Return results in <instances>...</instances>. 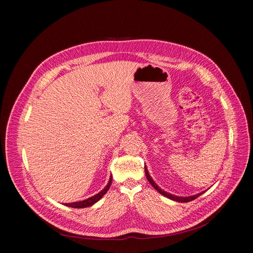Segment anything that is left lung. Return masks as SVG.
Returning <instances> with one entry per match:
<instances>
[{
  "label": "left lung",
  "mask_w": 253,
  "mask_h": 253,
  "mask_svg": "<svg viewBox=\"0 0 253 253\" xmlns=\"http://www.w3.org/2000/svg\"><path fill=\"white\" fill-rule=\"evenodd\" d=\"M144 171H145V176H147V178H148L149 182L153 186V188H155L160 194H163L164 196H166V197H168V198H170V200H173V201H176V202H179V203H188V202H191V201L195 200V198H197L198 196L203 194V193H198V194H195V195H193V196H189V197H179V196L172 195V194H170V193L165 192L164 190H162V189H160V188L156 185V183L154 182V180H153L152 177L150 176V174H149V172H148V169H147V167H144Z\"/></svg>",
  "instance_id": "obj_1"
}]
</instances>
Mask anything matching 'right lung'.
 I'll return each mask as SVG.
<instances>
[{
	"label": "right lung",
	"mask_w": 253,
	"mask_h": 253,
	"mask_svg": "<svg viewBox=\"0 0 253 253\" xmlns=\"http://www.w3.org/2000/svg\"><path fill=\"white\" fill-rule=\"evenodd\" d=\"M111 183H112V176L110 177V180H109V183L106 185V187L101 191V192H99L98 194L91 196L89 198H87V200L85 201H82V202H77V203H71V204H66V206L68 207H72V208H86V207H89L91 205H94L95 203H97L100 198L108 192L110 187H111Z\"/></svg>",
	"instance_id": "right-lung-1"
}]
</instances>
